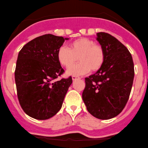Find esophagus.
<instances>
[{
    "label": "esophagus",
    "instance_id": "34e87169",
    "mask_svg": "<svg viewBox=\"0 0 148 148\" xmlns=\"http://www.w3.org/2000/svg\"><path fill=\"white\" fill-rule=\"evenodd\" d=\"M72 79H73V80H75V79H79V77L73 75L72 77Z\"/></svg>",
    "mask_w": 148,
    "mask_h": 148
}]
</instances>
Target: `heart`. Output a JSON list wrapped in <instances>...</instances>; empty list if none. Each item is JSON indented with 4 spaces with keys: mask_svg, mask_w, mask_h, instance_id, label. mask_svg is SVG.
I'll return each mask as SVG.
<instances>
[{
    "mask_svg": "<svg viewBox=\"0 0 148 148\" xmlns=\"http://www.w3.org/2000/svg\"><path fill=\"white\" fill-rule=\"evenodd\" d=\"M57 58L61 65L69 67L78 59L80 62L69 67L67 73L83 75L90 71H97L103 66L105 53L101 45L88 38H79L70 43V49L62 46L58 49Z\"/></svg>",
    "mask_w": 148,
    "mask_h": 148,
    "instance_id": "b5f03b06",
    "label": "heart"
}]
</instances>
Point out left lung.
Listing matches in <instances>:
<instances>
[{"mask_svg":"<svg viewBox=\"0 0 148 148\" xmlns=\"http://www.w3.org/2000/svg\"><path fill=\"white\" fill-rule=\"evenodd\" d=\"M97 41L105 53L103 66L85 78L82 99L88 112L101 120L120 114L129 99L135 70L130 51L116 38L98 32Z\"/></svg>","mask_w":148,"mask_h":148,"instance_id":"8db88e82","label":"left lung"}]
</instances>
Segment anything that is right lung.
<instances>
[{"mask_svg": "<svg viewBox=\"0 0 148 148\" xmlns=\"http://www.w3.org/2000/svg\"><path fill=\"white\" fill-rule=\"evenodd\" d=\"M67 38L51 34L38 36L22 47L15 70L17 95L28 116L47 120L59 112L72 77L55 81L64 71L57 51Z\"/></svg>", "mask_w": 148, "mask_h": 148, "instance_id": "1", "label": "right lung"}]
</instances>
